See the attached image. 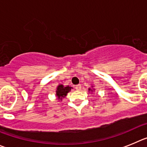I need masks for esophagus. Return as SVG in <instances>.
<instances>
[{
	"mask_svg": "<svg viewBox=\"0 0 147 147\" xmlns=\"http://www.w3.org/2000/svg\"><path fill=\"white\" fill-rule=\"evenodd\" d=\"M75 88H76L77 91H80V90L81 89V85L78 84V85L75 86Z\"/></svg>",
	"mask_w": 147,
	"mask_h": 147,
	"instance_id": "1",
	"label": "esophagus"
}]
</instances>
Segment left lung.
I'll return each instance as SVG.
<instances>
[{"label":"left lung","mask_w":147,"mask_h":147,"mask_svg":"<svg viewBox=\"0 0 147 147\" xmlns=\"http://www.w3.org/2000/svg\"><path fill=\"white\" fill-rule=\"evenodd\" d=\"M88 92H94L95 91V89L94 88V86H92V87H91V88H88Z\"/></svg>","instance_id":"1"}]
</instances>
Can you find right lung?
<instances>
[{"label": "right lung", "instance_id": "right-lung-1", "mask_svg": "<svg viewBox=\"0 0 147 147\" xmlns=\"http://www.w3.org/2000/svg\"><path fill=\"white\" fill-rule=\"evenodd\" d=\"M72 88H73L69 86H64L62 84H59L57 88H56V91H55V96L57 97V100H59V101L61 102L62 100L67 96V94L70 92Z\"/></svg>", "mask_w": 147, "mask_h": 147}]
</instances>
